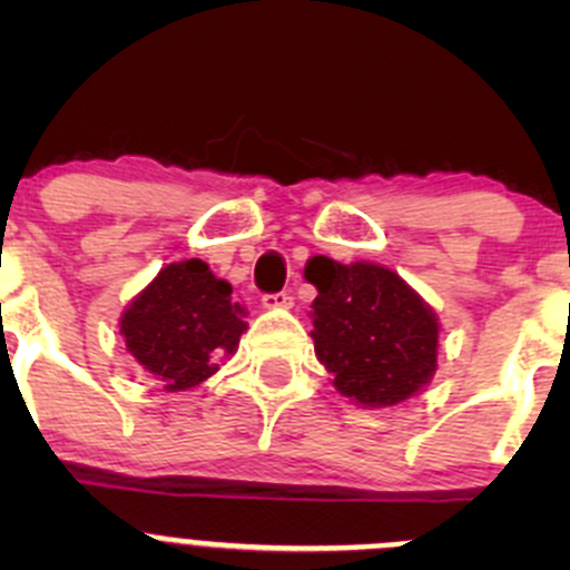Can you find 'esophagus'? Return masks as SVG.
Listing matches in <instances>:
<instances>
[{
  "label": "esophagus",
  "mask_w": 570,
  "mask_h": 570,
  "mask_svg": "<svg viewBox=\"0 0 570 570\" xmlns=\"http://www.w3.org/2000/svg\"><path fill=\"white\" fill-rule=\"evenodd\" d=\"M262 306L264 308H289L292 306V295H289V292H275V295H262Z\"/></svg>",
  "instance_id": "34e87169"
}]
</instances>
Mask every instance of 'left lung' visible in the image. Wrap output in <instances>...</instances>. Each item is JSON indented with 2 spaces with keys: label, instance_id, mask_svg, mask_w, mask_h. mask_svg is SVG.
Instances as JSON below:
<instances>
[{
  "label": "left lung",
  "instance_id": "left-lung-1",
  "mask_svg": "<svg viewBox=\"0 0 570 570\" xmlns=\"http://www.w3.org/2000/svg\"><path fill=\"white\" fill-rule=\"evenodd\" d=\"M306 281L317 286L314 353L338 394L386 407L428 386L439 366V320L400 275L381 264L314 256Z\"/></svg>",
  "mask_w": 570,
  "mask_h": 570
}]
</instances>
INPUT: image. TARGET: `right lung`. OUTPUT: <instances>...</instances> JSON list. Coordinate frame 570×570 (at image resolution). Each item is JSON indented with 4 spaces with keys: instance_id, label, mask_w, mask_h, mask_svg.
Instances as JSON below:
<instances>
[{
    "instance_id": "add662e5",
    "label": "right lung",
    "mask_w": 570,
    "mask_h": 570,
    "mask_svg": "<svg viewBox=\"0 0 570 570\" xmlns=\"http://www.w3.org/2000/svg\"><path fill=\"white\" fill-rule=\"evenodd\" d=\"M245 308L232 301V284L215 278L200 258L174 262L129 303L120 333L131 358L163 381L168 392H187L220 370L248 331Z\"/></svg>"
}]
</instances>
